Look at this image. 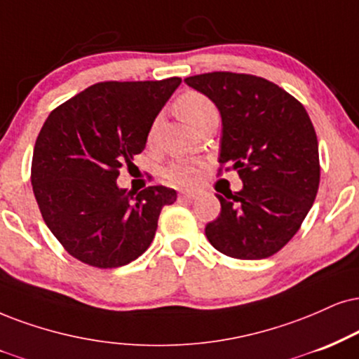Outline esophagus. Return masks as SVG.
Masks as SVG:
<instances>
[{"label":"esophagus","instance_id":"1","mask_svg":"<svg viewBox=\"0 0 359 359\" xmlns=\"http://www.w3.org/2000/svg\"><path fill=\"white\" fill-rule=\"evenodd\" d=\"M200 191L198 189H187V191L180 193V200H187V201H193L200 196Z\"/></svg>","mask_w":359,"mask_h":359}]
</instances>
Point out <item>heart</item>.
Listing matches in <instances>:
<instances>
[{
    "instance_id": "1",
    "label": "heart",
    "mask_w": 359,
    "mask_h": 359,
    "mask_svg": "<svg viewBox=\"0 0 359 359\" xmlns=\"http://www.w3.org/2000/svg\"><path fill=\"white\" fill-rule=\"evenodd\" d=\"M176 108L181 116H183L189 125H196L200 119L205 116L206 113L213 111L216 106L213 101L208 98L206 95H203L200 91H187L180 96L176 101ZM200 175V163L193 161L188 158H180L171 161L170 165L165 168L163 176L172 184H191L194 180Z\"/></svg>"
}]
</instances>
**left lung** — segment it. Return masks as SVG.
<instances>
[{
    "mask_svg": "<svg viewBox=\"0 0 359 359\" xmlns=\"http://www.w3.org/2000/svg\"><path fill=\"white\" fill-rule=\"evenodd\" d=\"M218 106L223 121L219 171L236 170L241 191L216 194L218 218L205 233L238 259L276 255L302 228L320 187V153L304 106L268 79L213 72L184 78Z\"/></svg>",
    "mask_w": 359,
    "mask_h": 359,
    "instance_id": "left-lung-1",
    "label": "left lung"
}]
</instances>
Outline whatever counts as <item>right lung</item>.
I'll return each mask as SVG.
<instances>
[{
	"mask_svg": "<svg viewBox=\"0 0 359 359\" xmlns=\"http://www.w3.org/2000/svg\"><path fill=\"white\" fill-rule=\"evenodd\" d=\"M181 78L96 83L53 109L39 131L31 184L46 226L73 258L118 268L151 245L161 208L176 191L119 189V168L144 149L148 133Z\"/></svg>",
	"mask_w": 359,
	"mask_h": 359,
	"instance_id": "obj_1",
	"label": "right lung"
}]
</instances>
